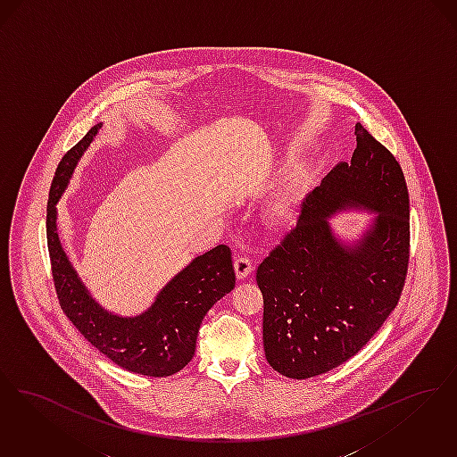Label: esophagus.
<instances>
[{"instance_id":"obj_1","label":"esophagus","mask_w":457,"mask_h":457,"mask_svg":"<svg viewBox=\"0 0 457 457\" xmlns=\"http://www.w3.org/2000/svg\"><path fill=\"white\" fill-rule=\"evenodd\" d=\"M234 268L238 279L247 278L253 271V261L245 256H237L234 261Z\"/></svg>"}]
</instances>
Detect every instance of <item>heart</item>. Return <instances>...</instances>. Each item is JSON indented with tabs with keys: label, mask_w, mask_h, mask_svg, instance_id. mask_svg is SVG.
<instances>
[{
	"label": "heart",
	"mask_w": 457,
	"mask_h": 457,
	"mask_svg": "<svg viewBox=\"0 0 457 457\" xmlns=\"http://www.w3.org/2000/svg\"><path fill=\"white\" fill-rule=\"evenodd\" d=\"M288 210H290V204H288L287 199H279V201L275 203V206H273V212H275V215L278 219H283L288 213Z\"/></svg>",
	"instance_id": "heart-1"
}]
</instances>
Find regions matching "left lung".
I'll list each match as a JSON object with an SVG mask.
<instances>
[{
	"label": "left lung",
	"instance_id": "left-lung-1",
	"mask_svg": "<svg viewBox=\"0 0 457 457\" xmlns=\"http://www.w3.org/2000/svg\"><path fill=\"white\" fill-rule=\"evenodd\" d=\"M339 162L300 203L297 225L259 264L268 363L285 378L333 370L370 341L399 302L410 261V196L395 155L360 122ZM348 205L378 213L353 246L327 219Z\"/></svg>",
	"mask_w": 457,
	"mask_h": 457
}]
</instances>
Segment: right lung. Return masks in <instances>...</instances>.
Returning <instances> with one entry per match:
<instances>
[{"label": "right lung", "instance_id": "right-lung-1", "mask_svg": "<svg viewBox=\"0 0 457 457\" xmlns=\"http://www.w3.org/2000/svg\"><path fill=\"white\" fill-rule=\"evenodd\" d=\"M99 128L100 124L94 126L66 152L51 184L46 232L56 295L66 318L100 353L129 372L167 378L191 361L201 320L217 300L234 290L232 253L227 245H217L193 259L165 285L155 303L137 318L114 316L96 303L61 247L56 203Z\"/></svg>", "mask_w": 457, "mask_h": 457}]
</instances>
